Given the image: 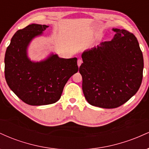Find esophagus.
I'll list each match as a JSON object with an SVG mask.
<instances>
[{
	"instance_id": "1",
	"label": "esophagus",
	"mask_w": 149,
	"mask_h": 149,
	"mask_svg": "<svg viewBox=\"0 0 149 149\" xmlns=\"http://www.w3.org/2000/svg\"><path fill=\"white\" fill-rule=\"evenodd\" d=\"M77 63H78V66H80V65H81L82 63H83V60H82L81 59H78V61H77Z\"/></svg>"
}]
</instances>
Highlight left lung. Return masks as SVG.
Here are the masks:
<instances>
[{"label":"left lung","mask_w":149,"mask_h":149,"mask_svg":"<svg viewBox=\"0 0 149 149\" xmlns=\"http://www.w3.org/2000/svg\"><path fill=\"white\" fill-rule=\"evenodd\" d=\"M113 39L83 53L79 72L83 94L90 104L114 109L138 91L143 59L137 39L127 30L113 29Z\"/></svg>","instance_id":"left-lung-1"}]
</instances>
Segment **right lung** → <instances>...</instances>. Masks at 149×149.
Listing matches in <instances>:
<instances>
[{
    "label": "right lung",
    "instance_id": "right-lung-1",
    "mask_svg": "<svg viewBox=\"0 0 149 149\" xmlns=\"http://www.w3.org/2000/svg\"><path fill=\"white\" fill-rule=\"evenodd\" d=\"M49 27L32 24L17 31L5 55V78L9 88L26 104L41 106L60 99L64 85L78 72L77 58L63 59L52 54L45 61L32 62L26 55L27 46L34 37Z\"/></svg>",
    "mask_w": 149,
    "mask_h": 149
}]
</instances>
